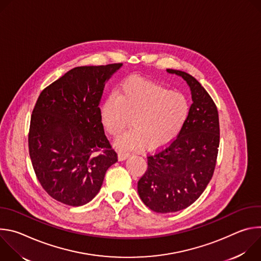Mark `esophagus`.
Instances as JSON below:
<instances>
[{"label": "esophagus", "instance_id": "obj_1", "mask_svg": "<svg viewBox=\"0 0 261 261\" xmlns=\"http://www.w3.org/2000/svg\"><path fill=\"white\" fill-rule=\"evenodd\" d=\"M130 157V153H128V152H126V151H121L120 152V154H119V158H120V160H126L127 158H129Z\"/></svg>", "mask_w": 261, "mask_h": 261}]
</instances>
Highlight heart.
<instances>
[{
  "label": "heart",
  "instance_id": "b5f03b06",
  "mask_svg": "<svg viewBox=\"0 0 261 261\" xmlns=\"http://www.w3.org/2000/svg\"><path fill=\"white\" fill-rule=\"evenodd\" d=\"M189 102L184 95L143 79H129L122 83L117 96L110 95L100 108L105 130L120 135L130 123L132 128L121 135V148L159 150L178 135L189 116Z\"/></svg>",
  "mask_w": 261,
  "mask_h": 261
}]
</instances>
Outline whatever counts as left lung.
I'll use <instances>...</instances> for the list:
<instances>
[{
  "label": "left lung",
  "mask_w": 261,
  "mask_h": 261,
  "mask_svg": "<svg viewBox=\"0 0 261 261\" xmlns=\"http://www.w3.org/2000/svg\"><path fill=\"white\" fill-rule=\"evenodd\" d=\"M190 88L193 103L177 137L164 150L147 157V170L137 182L143 203L156 213H173L191 205L210 182L220 142L217 107L190 74L167 69Z\"/></svg>",
  "instance_id": "left-lung-1"
}]
</instances>
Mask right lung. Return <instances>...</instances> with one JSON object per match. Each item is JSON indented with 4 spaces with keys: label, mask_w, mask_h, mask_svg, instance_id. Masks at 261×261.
<instances>
[{
    "label": "right lung",
    "mask_w": 261,
    "mask_h": 261,
    "mask_svg": "<svg viewBox=\"0 0 261 261\" xmlns=\"http://www.w3.org/2000/svg\"><path fill=\"white\" fill-rule=\"evenodd\" d=\"M123 66L73 68L45 88L31 117L29 153L43 189L54 199L81 206L100 191L118 161L103 130L99 103L108 80Z\"/></svg>",
    "instance_id": "obj_1"
}]
</instances>
